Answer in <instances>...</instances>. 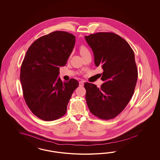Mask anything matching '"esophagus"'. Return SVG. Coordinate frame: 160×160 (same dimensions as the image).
<instances>
[{"mask_svg": "<svg viewBox=\"0 0 160 160\" xmlns=\"http://www.w3.org/2000/svg\"><path fill=\"white\" fill-rule=\"evenodd\" d=\"M83 85H84V82H83V81L79 82V86L82 87V86H83Z\"/></svg>", "mask_w": 160, "mask_h": 160, "instance_id": "esophagus-1", "label": "esophagus"}]
</instances>
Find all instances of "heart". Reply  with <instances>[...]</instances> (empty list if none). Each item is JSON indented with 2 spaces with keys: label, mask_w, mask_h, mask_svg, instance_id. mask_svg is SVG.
I'll use <instances>...</instances> for the list:
<instances>
[{
  "label": "heart",
  "mask_w": 160,
  "mask_h": 160,
  "mask_svg": "<svg viewBox=\"0 0 160 160\" xmlns=\"http://www.w3.org/2000/svg\"><path fill=\"white\" fill-rule=\"evenodd\" d=\"M80 53L82 55H84V54H85L88 53H90V51H89V50L88 49L87 47H86L85 46H81L80 47Z\"/></svg>",
  "instance_id": "heart-1"
}]
</instances>
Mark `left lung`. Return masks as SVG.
<instances>
[{"label": "left lung", "instance_id": "obj_1", "mask_svg": "<svg viewBox=\"0 0 160 160\" xmlns=\"http://www.w3.org/2000/svg\"><path fill=\"white\" fill-rule=\"evenodd\" d=\"M92 49L96 66L103 69L100 88L84 83L87 106L93 115L103 120L115 118L132 96L138 78L134 53L129 44L112 32L85 36Z\"/></svg>", "mask_w": 160, "mask_h": 160}]
</instances>
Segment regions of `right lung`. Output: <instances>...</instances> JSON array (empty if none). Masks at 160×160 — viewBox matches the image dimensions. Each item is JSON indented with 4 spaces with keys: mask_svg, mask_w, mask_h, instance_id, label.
I'll use <instances>...</instances> for the list:
<instances>
[{
    "mask_svg": "<svg viewBox=\"0 0 160 160\" xmlns=\"http://www.w3.org/2000/svg\"><path fill=\"white\" fill-rule=\"evenodd\" d=\"M75 44V36L55 31L35 40L22 63L20 79L28 106L36 116L53 121L63 116L78 80L58 78L59 67L66 64Z\"/></svg>",
    "mask_w": 160,
    "mask_h": 160,
    "instance_id": "right-lung-1",
    "label": "right lung"
}]
</instances>
